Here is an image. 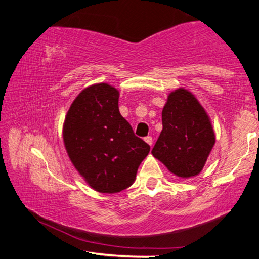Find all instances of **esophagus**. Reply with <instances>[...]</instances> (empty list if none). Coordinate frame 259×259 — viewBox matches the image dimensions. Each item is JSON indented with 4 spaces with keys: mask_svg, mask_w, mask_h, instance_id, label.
Wrapping results in <instances>:
<instances>
[{
    "mask_svg": "<svg viewBox=\"0 0 259 259\" xmlns=\"http://www.w3.org/2000/svg\"><path fill=\"white\" fill-rule=\"evenodd\" d=\"M145 142L148 144V145L152 146V144H153V138L151 137V136H147V137L145 138Z\"/></svg>",
    "mask_w": 259,
    "mask_h": 259,
    "instance_id": "obj_1",
    "label": "esophagus"
}]
</instances>
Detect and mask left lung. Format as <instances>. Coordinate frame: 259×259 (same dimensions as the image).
I'll return each mask as SVG.
<instances>
[{"mask_svg":"<svg viewBox=\"0 0 259 259\" xmlns=\"http://www.w3.org/2000/svg\"><path fill=\"white\" fill-rule=\"evenodd\" d=\"M162 125L152 154L178 177L199 175L216 139L198 99L182 88L172 91L162 111Z\"/></svg>","mask_w":259,"mask_h":259,"instance_id":"1","label":"left lung"}]
</instances>
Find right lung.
<instances>
[{
	"instance_id": "right-lung-1",
	"label": "right lung",
	"mask_w": 259,
	"mask_h": 259,
	"mask_svg": "<svg viewBox=\"0 0 259 259\" xmlns=\"http://www.w3.org/2000/svg\"><path fill=\"white\" fill-rule=\"evenodd\" d=\"M119 96L107 83L85 88L69 107L63 130L78 174L94 190L109 194L134 183L151 148L120 114Z\"/></svg>"
}]
</instances>
